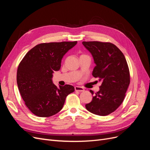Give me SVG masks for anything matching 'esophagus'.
<instances>
[{"label": "esophagus", "mask_w": 150, "mask_h": 150, "mask_svg": "<svg viewBox=\"0 0 150 150\" xmlns=\"http://www.w3.org/2000/svg\"><path fill=\"white\" fill-rule=\"evenodd\" d=\"M76 91H79V92H83L84 89L83 88L80 87V86H75L74 87Z\"/></svg>", "instance_id": "esophagus-1"}]
</instances>
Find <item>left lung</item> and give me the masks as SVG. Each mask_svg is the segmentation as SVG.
Returning a JSON list of instances; mask_svg holds the SVG:
<instances>
[{
	"mask_svg": "<svg viewBox=\"0 0 150 150\" xmlns=\"http://www.w3.org/2000/svg\"><path fill=\"white\" fill-rule=\"evenodd\" d=\"M83 44L92 54L96 64L93 76L102 81L100 89L91 102L86 104V108L94 115H108L123 101L130 83L126 58L120 50L110 42L84 41ZM90 92L94 94L91 90Z\"/></svg>",
	"mask_w": 150,
	"mask_h": 150,
	"instance_id": "left-lung-1",
	"label": "left lung"
}]
</instances>
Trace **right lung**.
<instances>
[{
	"label": "right lung",
	"instance_id": "obj_1",
	"mask_svg": "<svg viewBox=\"0 0 150 150\" xmlns=\"http://www.w3.org/2000/svg\"><path fill=\"white\" fill-rule=\"evenodd\" d=\"M74 42L42 43L31 49L20 62L17 83L26 106L39 117L57 114L68 94L74 91L69 84L59 87L52 82V74L60 69L64 54L77 44Z\"/></svg>",
	"mask_w": 150,
	"mask_h": 150
}]
</instances>
